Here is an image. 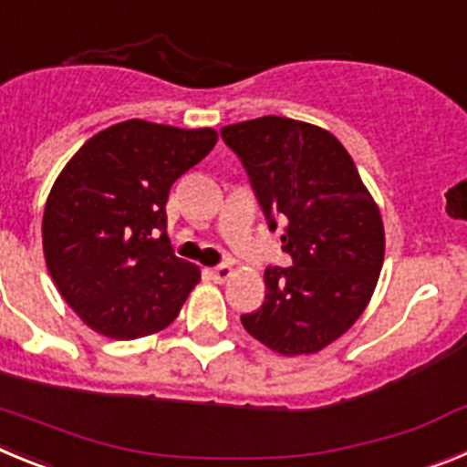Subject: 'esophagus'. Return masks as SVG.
<instances>
[{"mask_svg": "<svg viewBox=\"0 0 467 467\" xmlns=\"http://www.w3.org/2000/svg\"><path fill=\"white\" fill-rule=\"evenodd\" d=\"M208 275L214 280V283H224V280L231 278V269L226 264H217L213 269H208Z\"/></svg>", "mask_w": 467, "mask_h": 467, "instance_id": "1", "label": "esophagus"}]
</instances>
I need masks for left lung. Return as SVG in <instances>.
<instances>
[{
  "label": "left lung",
  "instance_id": "1",
  "mask_svg": "<svg viewBox=\"0 0 467 467\" xmlns=\"http://www.w3.org/2000/svg\"><path fill=\"white\" fill-rule=\"evenodd\" d=\"M290 266H266V296L241 323L283 356L316 353L365 311L383 264V224L344 144L323 128L262 117L220 130Z\"/></svg>",
  "mask_w": 467,
  "mask_h": 467
}]
</instances>
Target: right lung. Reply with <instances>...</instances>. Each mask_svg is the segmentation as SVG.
Wrapping results in <instances>:
<instances>
[{"mask_svg": "<svg viewBox=\"0 0 467 467\" xmlns=\"http://www.w3.org/2000/svg\"><path fill=\"white\" fill-rule=\"evenodd\" d=\"M214 142L210 128L130 119L90 138L57 175L44 210V257L90 329L130 341L177 317L201 274L172 253L168 193Z\"/></svg>", "mask_w": 467, "mask_h": 467, "instance_id": "obj_1", "label": "right lung"}]
</instances>
